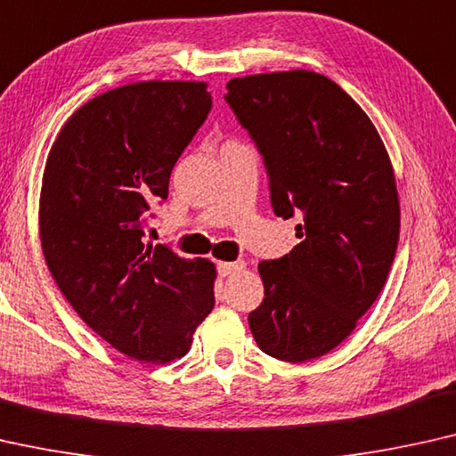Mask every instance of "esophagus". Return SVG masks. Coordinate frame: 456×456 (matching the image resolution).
I'll return each mask as SVG.
<instances>
[{"label": "esophagus", "instance_id": "34e87169", "mask_svg": "<svg viewBox=\"0 0 456 456\" xmlns=\"http://www.w3.org/2000/svg\"><path fill=\"white\" fill-rule=\"evenodd\" d=\"M243 266H246L243 262H219V265H216V271H219L221 277H231V274L240 273Z\"/></svg>", "mask_w": 456, "mask_h": 456}]
</instances>
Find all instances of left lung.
Returning <instances> with one entry per match:
<instances>
[{"instance_id": "1", "label": "left lung", "mask_w": 456, "mask_h": 456, "mask_svg": "<svg viewBox=\"0 0 456 456\" xmlns=\"http://www.w3.org/2000/svg\"><path fill=\"white\" fill-rule=\"evenodd\" d=\"M225 99L265 159L277 216L301 241L258 273L249 330L266 355L301 363L341 345L393 266L401 207L380 134L337 82L310 69L227 82Z\"/></svg>"}]
</instances>
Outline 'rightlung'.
Returning a JSON list of instances; mask_svg holds the SVG:
<instances>
[{"instance_id":"add662e5","label":"right lung","mask_w":456,"mask_h":456,"mask_svg":"<svg viewBox=\"0 0 456 456\" xmlns=\"http://www.w3.org/2000/svg\"><path fill=\"white\" fill-rule=\"evenodd\" d=\"M207 82H134L85 102L43 171L38 225L57 287L101 338L169 363L215 307L216 268L144 243L146 210L167 200L177 159L213 105Z\"/></svg>"}]
</instances>
